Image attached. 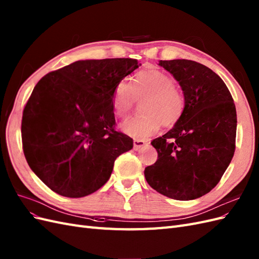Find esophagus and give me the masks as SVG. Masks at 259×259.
Masks as SVG:
<instances>
[{
    "label": "esophagus",
    "instance_id": "obj_1",
    "mask_svg": "<svg viewBox=\"0 0 259 259\" xmlns=\"http://www.w3.org/2000/svg\"><path fill=\"white\" fill-rule=\"evenodd\" d=\"M147 143L146 141H142V139H134V149L135 150H139L141 148H143L144 146H146Z\"/></svg>",
    "mask_w": 259,
    "mask_h": 259
}]
</instances>
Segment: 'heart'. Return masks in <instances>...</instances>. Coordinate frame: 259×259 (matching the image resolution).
<instances>
[{"mask_svg": "<svg viewBox=\"0 0 259 259\" xmlns=\"http://www.w3.org/2000/svg\"><path fill=\"white\" fill-rule=\"evenodd\" d=\"M146 98L142 115L123 124V132L137 139L152 136L163 125L170 128L177 125L185 110V97L173 83L169 75L157 68H144L137 72L131 86L120 81L113 94V110L118 118H125L134 108L135 100Z\"/></svg>", "mask_w": 259, "mask_h": 259, "instance_id": "1", "label": "heart"}]
</instances>
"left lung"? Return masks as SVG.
<instances>
[{"label":"left lung","mask_w":259,"mask_h":259,"mask_svg":"<svg viewBox=\"0 0 259 259\" xmlns=\"http://www.w3.org/2000/svg\"><path fill=\"white\" fill-rule=\"evenodd\" d=\"M183 90L185 110L174 127L151 145L157 161L145 167L153 190L177 200L204 196L219 183L233 158L236 110L223 80L191 60L159 61Z\"/></svg>","instance_id":"left-lung-1"}]
</instances>
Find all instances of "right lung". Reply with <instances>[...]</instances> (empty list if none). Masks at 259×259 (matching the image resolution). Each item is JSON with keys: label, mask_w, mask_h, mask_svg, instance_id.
Instances as JSON below:
<instances>
[{"label": "right lung", "mask_w": 259, "mask_h": 259, "mask_svg": "<svg viewBox=\"0 0 259 259\" xmlns=\"http://www.w3.org/2000/svg\"><path fill=\"white\" fill-rule=\"evenodd\" d=\"M135 59L77 61L48 73L23 112L22 142L30 169L55 193L79 198L107 183L133 139L115 131V86Z\"/></svg>", "instance_id": "right-lung-1"}]
</instances>
